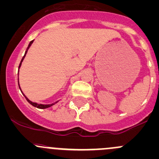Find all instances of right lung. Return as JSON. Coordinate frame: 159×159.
Segmentation results:
<instances>
[{"label": "right lung", "instance_id": "right-lung-1", "mask_svg": "<svg viewBox=\"0 0 159 159\" xmlns=\"http://www.w3.org/2000/svg\"><path fill=\"white\" fill-rule=\"evenodd\" d=\"M34 41V40H32V41L30 42V44H29V46H28V47H27V49H26V51L25 52V55H24V56H23V58H22V60H21V61H20V66H19V68H20V66H21V63H22V61H23V58H24V57H25V56H26V52H27V50L29 49V48L30 47V46L32 45V43H33V42ZM18 84H19V81H18ZM24 95V94H23ZM24 97L25 98H26V101H27L28 102H29L30 103L31 105H33V107H37V108H39V109H46V108H48V107H51V106H52L53 104H50V105H43V104H38V103H33V102H32V101H30L29 99H28L27 98H26V96H25L24 95Z\"/></svg>", "mask_w": 159, "mask_h": 159}]
</instances>
